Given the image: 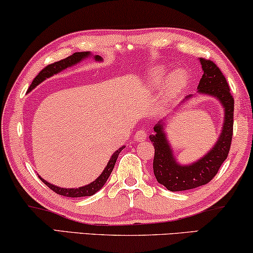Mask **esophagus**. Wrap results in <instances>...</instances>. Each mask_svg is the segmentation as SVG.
<instances>
[{
    "instance_id": "esophagus-1",
    "label": "esophagus",
    "mask_w": 253,
    "mask_h": 253,
    "mask_svg": "<svg viewBox=\"0 0 253 253\" xmlns=\"http://www.w3.org/2000/svg\"><path fill=\"white\" fill-rule=\"evenodd\" d=\"M147 138V133L145 130H138L136 134H134V139L137 141H143Z\"/></svg>"
}]
</instances>
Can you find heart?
Returning a JSON list of instances; mask_svg holds the SVG:
<instances>
[{"label":"heart","instance_id":"obj_1","mask_svg":"<svg viewBox=\"0 0 253 253\" xmlns=\"http://www.w3.org/2000/svg\"><path fill=\"white\" fill-rule=\"evenodd\" d=\"M166 72L167 71H166L165 68H157L153 71V74H152L150 77V81L154 87H157V86L162 84V82H164L165 79ZM186 82H188V76H186V72L184 70L174 71L167 79H166L164 88H162V94H164L166 99L177 95L178 93L184 88Z\"/></svg>","mask_w":253,"mask_h":253}]
</instances>
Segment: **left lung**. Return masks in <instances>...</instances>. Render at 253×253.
<instances>
[{"instance_id":"obj_1","label":"left lung","mask_w":253,"mask_h":253,"mask_svg":"<svg viewBox=\"0 0 253 253\" xmlns=\"http://www.w3.org/2000/svg\"><path fill=\"white\" fill-rule=\"evenodd\" d=\"M204 75L198 85V92L215 96L224 108L223 127L219 140L205 157L195 164L181 166L172 157V151L166 139L164 123L154 126L155 134L150 136L154 146L153 171L157 181L170 191H184L205 185L217 174L226 160L231 146L234 126V98L229 85L219 67L213 61L200 58ZM186 98H190L186 96Z\"/></svg>"}]
</instances>
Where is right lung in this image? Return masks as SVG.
Instances as JSON below:
<instances>
[{"label":"right lung","instance_id":"add662e5","mask_svg":"<svg viewBox=\"0 0 253 253\" xmlns=\"http://www.w3.org/2000/svg\"><path fill=\"white\" fill-rule=\"evenodd\" d=\"M88 56H89L88 51H83V53H75V54L70 55V56L67 57V58H63V60H61L58 62H54V63H51V64H48L47 67H44L42 70H41L39 74L37 75V77L33 79L32 84H31V86L29 87V91L33 89L37 85H39L40 83L43 82L46 78H49V77H51V76L58 74L60 71L64 70V69H67L69 67H71V65L77 64L78 62H81L83 60V58L88 57ZM94 58L96 61H101L102 60V58L100 57L99 55H95ZM123 148H124V146L119 148V150H117L115 153L112 155V158H110L108 165H107L105 170L102 171V174L100 175L94 182L89 183L88 185L81 186V188H78V189H63V188H58V186H56V185L50 184V183L44 181L43 178H41L40 176H39V178L44 183V184L48 186V188H49L50 190H53L54 192H56L57 195L65 196V197H71V198L92 196V195H94L95 192H98L99 190L101 189L103 185H105L107 179H108L110 174H112L114 166H115V164H116L117 157H119V154L121 153V151H122Z\"/></svg>","mask_w":253,"mask_h":253}]
</instances>
